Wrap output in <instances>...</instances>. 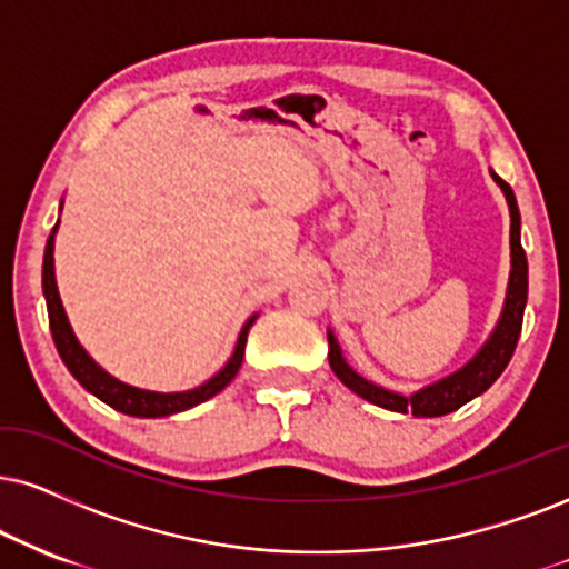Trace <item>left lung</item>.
<instances>
[{
  "label": "left lung",
  "mask_w": 569,
  "mask_h": 569,
  "mask_svg": "<svg viewBox=\"0 0 569 569\" xmlns=\"http://www.w3.org/2000/svg\"><path fill=\"white\" fill-rule=\"evenodd\" d=\"M496 184L503 189L509 202L511 213V277H509V292H507V306H503L501 321L496 327V332L490 335L486 348L467 363L465 369H459L456 375L446 377V380L430 385V388L413 392V396H398L385 388H377L375 382L363 380L361 375H356L342 359L338 340L329 335V367L335 375L340 377V382L356 392V396L367 398L369 403L382 406V409L398 411V413H413V417H443L461 409L467 401H472L475 396L486 392L490 385L501 377V371L507 369V363L515 356L517 340L522 332V313L525 303H528V258H525L522 242H520V208H517L515 192L501 177H496Z\"/></svg>",
  "instance_id": "8db88e82"
}]
</instances>
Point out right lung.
I'll use <instances>...</instances> for the list:
<instances>
[{
	"label": "right lung",
	"instance_id": "right-lung-1",
	"mask_svg": "<svg viewBox=\"0 0 569 569\" xmlns=\"http://www.w3.org/2000/svg\"><path fill=\"white\" fill-rule=\"evenodd\" d=\"M54 229L47 240L44 269H41V284H44L49 329H52L54 348H58L62 363H66L70 375H73L76 380L83 385V388H87L89 392H94L100 401L113 406L116 411L131 413V417H168V413L187 411V409H192V406L208 401V398H213L216 392H221L231 380H234V375L242 367L244 342H248V332H250L256 317H252L248 325L242 327L240 340H237V348H234V356H231L227 367H223L216 377H210L206 385H200V388H194V390H187V392L139 390V388H131V385L118 382L116 377H110L108 371H102L100 367H97V363L87 356V350L79 346V340H76L73 329H70L68 319H66V311H62L58 284H54V261H52Z\"/></svg>",
	"mask_w": 569,
	"mask_h": 569
}]
</instances>
